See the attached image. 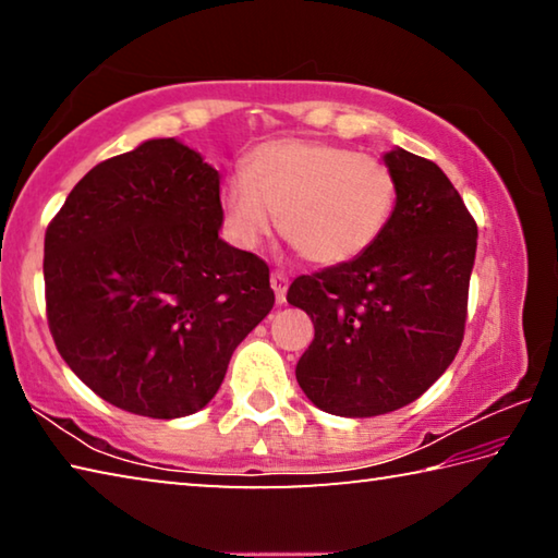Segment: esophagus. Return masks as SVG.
Returning <instances> with one entry per match:
<instances>
[{
	"mask_svg": "<svg viewBox=\"0 0 558 558\" xmlns=\"http://www.w3.org/2000/svg\"><path fill=\"white\" fill-rule=\"evenodd\" d=\"M270 286H272V292H276L278 305H282V302H286V290H288V276H286V272H282V270L272 272Z\"/></svg>",
	"mask_w": 558,
	"mask_h": 558,
	"instance_id": "obj_1",
	"label": "esophagus"
}]
</instances>
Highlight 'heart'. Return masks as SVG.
I'll return each mask as SVG.
<instances>
[{"label": "heart", "instance_id": "b5f03b06", "mask_svg": "<svg viewBox=\"0 0 558 558\" xmlns=\"http://www.w3.org/2000/svg\"><path fill=\"white\" fill-rule=\"evenodd\" d=\"M399 184L372 155L323 140H272L253 147L221 204L235 243L253 248L280 226L310 263L342 266L364 256L389 226Z\"/></svg>", "mask_w": 558, "mask_h": 558}]
</instances>
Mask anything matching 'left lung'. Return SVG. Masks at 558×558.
<instances>
[{
  "mask_svg": "<svg viewBox=\"0 0 558 558\" xmlns=\"http://www.w3.org/2000/svg\"><path fill=\"white\" fill-rule=\"evenodd\" d=\"M399 184L389 226L364 256L292 280L315 325L295 366L317 409L369 418L403 409L448 369L465 335L477 223L426 157L384 155Z\"/></svg>",
  "mask_w": 558,
  "mask_h": 558,
  "instance_id": "obj_1",
  "label": "left lung"
}]
</instances>
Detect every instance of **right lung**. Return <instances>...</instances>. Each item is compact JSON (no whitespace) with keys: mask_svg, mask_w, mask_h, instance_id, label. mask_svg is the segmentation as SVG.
Returning a JSON list of instances; mask_svg holds the SVG:
<instances>
[{"mask_svg":"<svg viewBox=\"0 0 558 558\" xmlns=\"http://www.w3.org/2000/svg\"><path fill=\"white\" fill-rule=\"evenodd\" d=\"M219 172L174 137L110 157L44 241L56 349L100 399L149 418L204 409L272 310L270 268L219 239Z\"/></svg>","mask_w":558,"mask_h":558,"instance_id":"1","label":"right lung"}]
</instances>
